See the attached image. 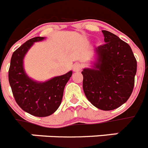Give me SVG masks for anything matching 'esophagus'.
<instances>
[{"label":"esophagus","instance_id":"obj_1","mask_svg":"<svg viewBox=\"0 0 148 148\" xmlns=\"http://www.w3.org/2000/svg\"><path fill=\"white\" fill-rule=\"evenodd\" d=\"M81 69H82V65H81L80 64H79V63H75V64H73V71L79 72L80 71Z\"/></svg>","mask_w":148,"mask_h":148}]
</instances>
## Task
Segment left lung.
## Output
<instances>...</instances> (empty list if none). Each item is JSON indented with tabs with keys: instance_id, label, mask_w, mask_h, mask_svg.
<instances>
[{
	"instance_id": "8db88e82",
	"label": "left lung",
	"mask_w": 148,
	"mask_h": 148,
	"mask_svg": "<svg viewBox=\"0 0 148 148\" xmlns=\"http://www.w3.org/2000/svg\"><path fill=\"white\" fill-rule=\"evenodd\" d=\"M102 32L106 43L96 48L93 68L82 72L83 90L92 105L110 111L126 103L132 94L137 61L127 42L109 31Z\"/></svg>"
}]
</instances>
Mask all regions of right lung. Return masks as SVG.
<instances>
[{
	"label": "right lung",
	"instance_id": "add662e5",
	"mask_svg": "<svg viewBox=\"0 0 148 148\" xmlns=\"http://www.w3.org/2000/svg\"><path fill=\"white\" fill-rule=\"evenodd\" d=\"M44 37L36 36L27 40L14 51L9 69V82L12 94L20 108L36 117L52 114L61 103L64 90L73 72L54 77L45 82L29 78L23 66V60L33 44Z\"/></svg>",
	"mask_w": 148,
	"mask_h": 148
}]
</instances>
